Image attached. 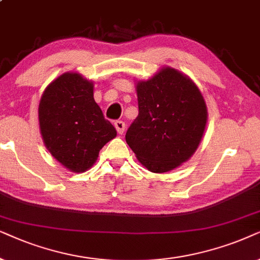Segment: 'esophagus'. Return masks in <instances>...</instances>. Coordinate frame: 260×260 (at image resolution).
Returning <instances> with one entry per match:
<instances>
[{
	"mask_svg": "<svg viewBox=\"0 0 260 260\" xmlns=\"http://www.w3.org/2000/svg\"><path fill=\"white\" fill-rule=\"evenodd\" d=\"M114 126H115L117 133L119 134H122L124 132V128H126V124H124L123 121L121 120H116L115 122H114Z\"/></svg>",
	"mask_w": 260,
	"mask_h": 260,
	"instance_id": "34e87169",
	"label": "esophagus"
}]
</instances>
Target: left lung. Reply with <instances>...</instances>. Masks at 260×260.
Segmentation results:
<instances>
[{"instance_id": "obj_1", "label": "left lung", "mask_w": 260, "mask_h": 260, "mask_svg": "<svg viewBox=\"0 0 260 260\" xmlns=\"http://www.w3.org/2000/svg\"><path fill=\"white\" fill-rule=\"evenodd\" d=\"M137 95L139 114L127 129L128 146L151 172L174 170L201 143L208 119L205 99L188 76L169 67L138 82Z\"/></svg>"}]
</instances>
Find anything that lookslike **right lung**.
I'll return each instance as SVG.
<instances>
[{
	"label": "right lung",
	"instance_id": "obj_1",
	"mask_svg": "<svg viewBox=\"0 0 260 260\" xmlns=\"http://www.w3.org/2000/svg\"><path fill=\"white\" fill-rule=\"evenodd\" d=\"M39 126L50 153L74 172L91 168L116 129L94 100V83L67 72L50 83L39 103Z\"/></svg>",
	"mask_w": 260,
	"mask_h": 260
}]
</instances>
